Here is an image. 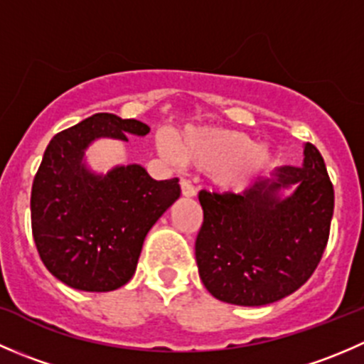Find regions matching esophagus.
<instances>
[{"label": "esophagus", "instance_id": "obj_1", "mask_svg": "<svg viewBox=\"0 0 364 364\" xmlns=\"http://www.w3.org/2000/svg\"><path fill=\"white\" fill-rule=\"evenodd\" d=\"M181 193L185 197H193V196H196V188H193L192 183L186 181V179H181Z\"/></svg>", "mask_w": 364, "mask_h": 364}]
</instances>
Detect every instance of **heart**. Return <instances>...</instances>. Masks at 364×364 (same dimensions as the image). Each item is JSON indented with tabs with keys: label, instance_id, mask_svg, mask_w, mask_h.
<instances>
[{
	"label": "heart",
	"instance_id": "1",
	"mask_svg": "<svg viewBox=\"0 0 364 364\" xmlns=\"http://www.w3.org/2000/svg\"><path fill=\"white\" fill-rule=\"evenodd\" d=\"M156 148L165 160L209 171L211 181L225 192H245L274 165L269 146L229 128H190L174 139V144L160 135Z\"/></svg>",
	"mask_w": 364,
	"mask_h": 364
}]
</instances>
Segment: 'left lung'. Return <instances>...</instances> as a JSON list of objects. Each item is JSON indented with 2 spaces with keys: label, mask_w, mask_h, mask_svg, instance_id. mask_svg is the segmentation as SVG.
I'll list each match as a JSON object with an SVG mask.
<instances>
[{
  "label": "left lung",
  "mask_w": 364,
  "mask_h": 364,
  "mask_svg": "<svg viewBox=\"0 0 364 364\" xmlns=\"http://www.w3.org/2000/svg\"><path fill=\"white\" fill-rule=\"evenodd\" d=\"M303 165H284L243 193H199V277L223 303L262 306L297 291L324 253L335 190L318 149L306 142ZM291 188L295 192L284 196Z\"/></svg>",
  "instance_id": "8db88e82"
}]
</instances>
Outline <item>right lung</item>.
Instances as JSON below:
<instances>
[{"mask_svg": "<svg viewBox=\"0 0 364 364\" xmlns=\"http://www.w3.org/2000/svg\"><path fill=\"white\" fill-rule=\"evenodd\" d=\"M137 119L98 112L53 137L31 188V229L50 274L68 287L109 292L134 277L146 236L179 199V179L156 181L142 165H116L107 174L87 167L97 139L144 137Z\"/></svg>", "mask_w": 364, "mask_h": 364, "instance_id": "right-lung-1", "label": "right lung"}]
</instances>
